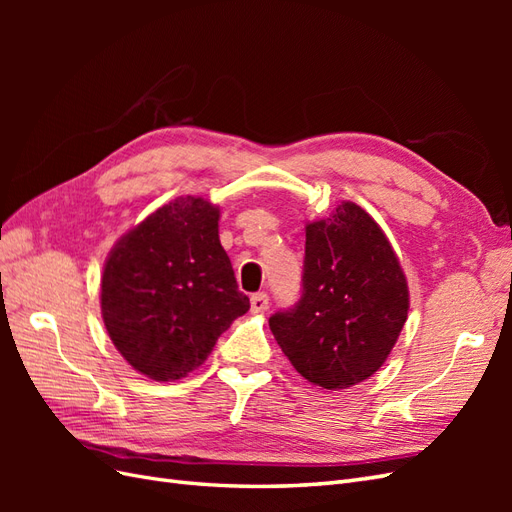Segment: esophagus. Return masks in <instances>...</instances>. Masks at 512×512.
<instances>
[{"mask_svg": "<svg viewBox=\"0 0 512 512\" xmlns=\"http://www.w3.org/2000/svg\"><path fill=\"white\" fill-rule=\"evenodd\" d=\"M250 303H252V312L254 314L267 312V309H269V294L267 292H256V294H252Z\"/></svg>", "mask_w": 512, "mask_h": 512, "instance_id": "obj_1", "label": "esophagus"}]
</instances>
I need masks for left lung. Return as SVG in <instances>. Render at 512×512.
<instances>
[{
    "instance_id": "8db88e82",
    "label": "left lung",
    "mask_w": 512,
    "mask_h": 512,
    "mask_svg": "<svg viewBox=\"0 0 512 512\" xmlns=\"http://www.w3.org/2000/svg\"><path fill=\"white\" fill-rule=\"evenodd\" d=\"M301 299L269 318L299 374L329 391L374 376L410 307L406 275L367 211L342 203L305 226Z\"/></svg>"
}]
</instances>
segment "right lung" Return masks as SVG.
Here are the masks:
<instances>
[{
	"label": "right lung",
	"mask_w": 512,
	"mask_h": 512,
	"mask_svg": "<svg viewBox=\"0 0 512 512\" xmlns=\"http://www.w3.org/2000/svg\"><path fill=\"white\" fill-rule=\"evenodd\" d=\"M220 209L177 198L123 235L102 273V318L115 348L158 382L185 378L250 309L218 235Z\"/></svg>",
	"instance_id": "obj_1"
}]
</instances>
